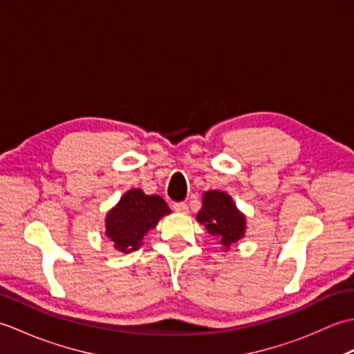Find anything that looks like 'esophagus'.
<instances>
[{"instance_id":"esophagus-1","label":"esophagus","mask_w":354,"mask_h":354,"mask_svg":"<svg viewBox=\"0 0 354 354\" xmlns=\"http://www.w3.org/2000/svg\"><path fill=\"white\" fill-rule=\"evenodd\" d=\"M173 209H175L176 213L187 214V213H189V205H187L185 202H176V204L173 205Z\"/></svg>"}]
</instances>
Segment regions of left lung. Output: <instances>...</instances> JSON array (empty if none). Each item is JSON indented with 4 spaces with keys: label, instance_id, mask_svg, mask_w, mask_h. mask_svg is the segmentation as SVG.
<instances>
[{
    "label": "left lung",
    "instance_id": "obj_1",
    "mask_svg": "<svg viewBox=\"0 0 354 354\" xmlns=\"http://www.w3.org/2000/svg\"><path fill=\"white\" fill-rule=\"evenodd\" d=\"M196 219L209 234L219 240L225 250L245 236V216L239 212L230 194L223 192L209 190L204 193L202 208Z\"/></svg>",
    "mask_w": 354,
    "mask_h": 354
}]
</instances>
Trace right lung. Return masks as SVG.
<instances>
[{
	"label": "right lung",
	"instance_id": "1",
	"mask_svg": "<svg viewBox=\"0 0 354 354\" xmlns=\"http://www.w3.org/2000/svg\"><path fill=\"white\" fill-rule=\"evenodd\" d=\"M169 213L170 208L161 196H149L140 189H132L106 214V237L120 252L137 251L147 232Z\"/></svg>",
	"mask_w": 354,
	"mask_h": 354
}]
</instances>
